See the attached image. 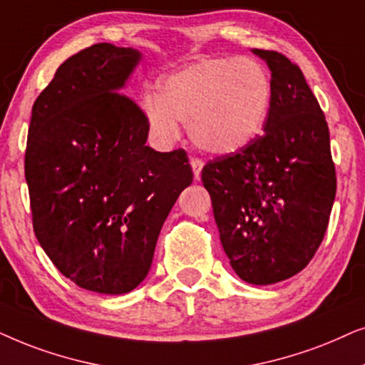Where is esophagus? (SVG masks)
Masks as SVG:
<instances>
[{
	"label": "esophagus",
	"instance_id": "obj_1",
	"mask_svg": "<svg viewBox=\"0 0 365 365\" xmlns=\"http://www.w3.org/2000/svg\"><path fill=\"white\" fill-rule=\"evenodd\" d=\"M190 165H192V168H193V175H195V178L197 180H200V177H202V168H203V162L200 158H190Z\"/></svg>",
	"mask_w": 365,
	"mask_h": 365
}]
</instances>
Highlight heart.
<instances>
[{"label":"heart","instance_id":"1","mask_svg":"<svg viewBox=\"0 0 365 365\" xmlns=\"http://www.w3.org/2000/svg\"><path fill=\"white\" fill-rule=\"evenodd\" d=\"M158 88L143 100L150 133L173 143L183 123L198 148L215 155L254 142L272 103L269 73L252 58H207L163 78Z\"/></svg>","mask_w":365,"mask_h":365}]
</instances>
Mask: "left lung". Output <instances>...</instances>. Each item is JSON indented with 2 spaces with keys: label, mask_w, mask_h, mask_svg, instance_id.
<instances>
[{
  "label": "left lung",
  "mask_w": 365,
  "mask_h": 365,
  "mask_svg": "<svg viewBox=\"0 0 365 365\" xmlns=\"http://www.w3.org/2000/svg\"><path fill=\"white\" fill-rule=\"evenodd\" d=\"M272 71L264 135L202 170L223 250L242 280L270 285L304 270L322 244L337 178L324 111L300 68L254 50Z\"/></svg>",
  "instance_id": "left-lung-1"
}]
</instances>
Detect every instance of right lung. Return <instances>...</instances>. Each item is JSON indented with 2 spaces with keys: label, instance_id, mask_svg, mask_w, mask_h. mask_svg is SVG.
Here are the masks:
<instances>
[{
  "label": "right lung",
  "instance_id": "add662e5",
  "mask_svg": "<svg viewBox=\"0 0 365 365\" xmlns=\"http://www.w3.org/2000/svg\"><path fill=\"white\" fill-rule=\"evenodd\" d=\"M138 60L110 43L78 51L38 95L28 130L36 239L66 279L100 294L147 277L165 218L193 180L185 150L145 145L143 110L120 93Z\"/></svg>",
  "mask_w": 365,
  "mask_h": 365
}]
</instances>
